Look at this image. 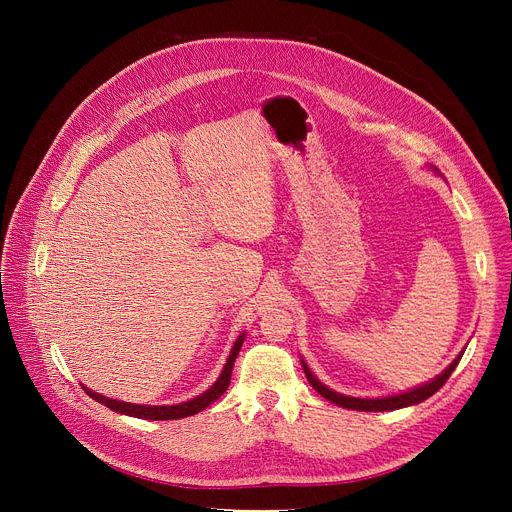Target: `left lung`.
Returning <instances> with one entry per match:
<instances>
[{
  "instance_id": "8db88e82",
  "label": "left lung",
  "mask_w": 512,
  "mask_h": 512,
  "mask_svg": "<svg viewBox=\"0 0 512 512\" xmlns=\"http://www.w3.org/2000/svg\"><path fill=\"white\" fill-rule=\"evenodd\" d=\"M436 170V168H434ZM438 172V170H436ZM463 353L456 357L440 375L438 378H434L432 382H427L419 388H413L409 392H402V394H394V396H386V398H355V396H344V394H338L334 390H330L328 386L321 384L315 375L311 373V369L307 367V363L301 359L303 363V369H305V375L309 384L317 390V394H321L324 398H328L330 402H334V405L338 407H344V409H353V411H394V409H405V407H411V405H419V402H423L425 398H429L432 394H436L444 384L446 380L452 375L454 367L459 365Z\"/></svg>"
}]
</instances>
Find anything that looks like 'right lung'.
<instances>
[{
	"label": "right lung",
	"instance_id": "obj_1",
	"mask_svg": "<svg viewBox=\"0 0 512 512\" xmlns=\"http://www.w3.org/2000/svg\"><path fill=\"white\" fill-rule=\"evenodd\" d=\"M242 342H245V334H240L232 346L230 351V357L220 373V378L215 380V384L205 390L201 396L197 398H191L186 402H180V405H170V407H145V405H132V402H122V400H114V398H107V396H101L89 388H85V392L101 402V405H105L107 409H112L116 413H122V415H130V417H139V419H153V421H166V419H182V417H191L203 409H207L211 402L218 400L230 386V378H232V367H234V361L238 357V351Z\"/></svg>",
	"mask_w": 512,
	"mask_h": 512
}]
</instances>
